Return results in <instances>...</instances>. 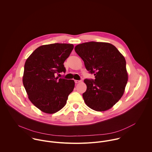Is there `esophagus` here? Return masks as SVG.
Listing matches in <instances>:
<instances>
[{"label": "esophagus", "instance_id": "obj_1", "mask_svg": "<svg viewBox=\"0 0 152 152\" xmlns=\"http://www.w3.org/2000/svg\"><path fill=\"white\" fill-rule=\"evenodd\" d=\"M74 81H75V83H76V84H78V83H80L81 81V80H74Z\"/></svg>", "mask_w": 152, "mask_h": 152}]
</instances>
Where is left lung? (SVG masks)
Instances as JSON below:
<instances>
[{
    "label": "left lung",
    "mask_w": 152,
    "mask_h": 152,
    "mask_svg": "<svg viewBox=\"0 0 152 152\" xmlns=\"http://www.w3.org/2000/svg\"><path fill=\"white\" fill-rule=\"evenodd\" d=\"M75 51L87 71L95 75V80H84L86 105L96 111L111 108L122 96L128 82L124 57L113 45L103 42L80 44Z\"/></svg>",
    "instance_id": "obj_1"
}]
</instances>
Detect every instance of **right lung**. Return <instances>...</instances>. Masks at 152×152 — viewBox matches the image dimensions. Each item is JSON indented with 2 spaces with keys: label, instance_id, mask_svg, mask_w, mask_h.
<instances>
[{
  "label": "right lung",
  "instance_id": "obj_1",
  "mask_svg": "<svg viewBox=\"0 0 152 152\" xmlns=\"http://www.w3.org/2000/svg\"><path fill=\"white\" fill-rule=\"evenodd\" d=\"M73 48L71 44L43 45L26 61L23 86L31 103L43 112L54 113L63 108L74 89V80L55 77L56 74L65 73L64 63Z\"/></svg>",
  "mask_w": 152,
  "mask_h": 152
}]
</instances>
